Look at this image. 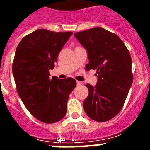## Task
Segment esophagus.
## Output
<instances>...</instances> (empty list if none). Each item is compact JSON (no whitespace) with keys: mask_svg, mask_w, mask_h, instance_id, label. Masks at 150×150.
<instances>
[{"mask_svg":"<svg viewBox=\"0 0 150 150\" xmlns=\"http://www.w3.org/2000/svg\"><path fill=\"white\" fill-rule=\"evenodd\" d=\"M76 83H77V85H78V86H81V85L83 84L82 82H81V81H77Z\"/></svg>","mask_w":150,"mask_h":150,"instance_id":"obj_1","label":"esophagus"}]
</instances>
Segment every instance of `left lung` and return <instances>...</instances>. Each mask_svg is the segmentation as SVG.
Returning <instances> with one entry per match:
<instances>
[{"instance_id":"left-lung-1","label":"left lung","mask_w":150,"mask_h":150,"mask_svg":"<svg viewBox=\"0 0 150 150\" xmlns=\"http://www.w3.org/2000/svg\"><path fill=\"white\" fill-rule=\"evenodd\" d=\"M86 49L88 64L86 69H96L95 86L86 84L88 96L83 108L92 120L104 122L121 110L133 83L131 57L121 39L98 27L75 33Z\"/></svg>"}]
</instances>
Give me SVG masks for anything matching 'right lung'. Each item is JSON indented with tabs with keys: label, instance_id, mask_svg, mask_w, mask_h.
Returning <instances> with one entry per match:
<instances>
[{
	"label": "right lung",
	"instance_id": "obj_1",
	"mask_svg": "<svg viewBox=\"0 0 150 150\" xmlns=\"http://www.w3.org/2000/svg\"><path fill=\"white\" fill-rule=\"evenodd\" d=\"M72 35L39 29L24 37L16 49L12 72L18 94L28 111L45 123L65 116L69 96L76 86L72 78H49V69Z\"/></svg>",
	"mask_w": 150,
	"mask_h": 150
}]
</instances>
